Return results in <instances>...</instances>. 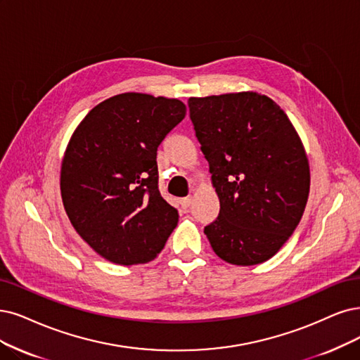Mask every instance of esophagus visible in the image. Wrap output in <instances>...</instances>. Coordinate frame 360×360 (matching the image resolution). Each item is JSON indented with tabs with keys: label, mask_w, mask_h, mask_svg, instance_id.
<instances>
[{
	"label": "esophagus",
	"mask_w": 360,
	"mask_h": 360,
	"mask_svg": "<svg viewBox=\"0 0 360 360\" xmlns=\"http://www.w3.org/2000/svg\"><path fill=\"white\" fill-rule=\"evenodd\" d=\"M179 205H181L182 209H188L190 205H191V197H184V198H181Z\"/></svg>",
	"instance_id": "obj_1"
}]
</instances>
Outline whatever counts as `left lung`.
<instances>
[{
	"label": "left lung",
	"mask_w": 360,
	"mask_h": 360,
	"mask_svg": "<svg viewBox=\"0 0 360 360\" xmlns=\"http://www.w3.org/2000/svg\"><path fill=\"white\" fill-rule=\"evenodd\" d=\"M188 106L221 205L205 227L212 249L234 265L270 259L297 229L310 191L295 127L257 91L190 98Z\"/></svg>",
	"instance_id": "8db88e82"
}]
</instances>
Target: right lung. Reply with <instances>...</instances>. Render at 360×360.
Masks as SVG:
<instances>
[{
  "label": "right lung",
  "mask_w": 360,
  "mask_h": 360,
  "mask_svg": "<svg viewBox=\"0 0 360 360\" xmlns=\"http://www.w3.org/2000/svg\"><path fill=\"white\" fill-rule=\"evenodd\" d=\"M178 99L122 93L78 124L62 160L60 194L72 227L114 264L154 259L178 224L158 191L157 148L185 117Z\"/></svg>",
  "instance_id": "obj_1"
}]
</instances>
